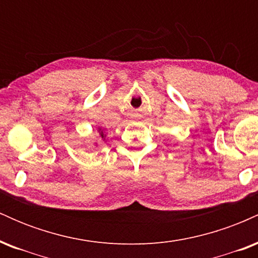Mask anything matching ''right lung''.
Wrapping results in <instances>:
<instances>
[{"mask_svg":"<svg viewBox=\"0 0 258 258\" xmlns=\"http://www.w3.org/2000/svg\"><path fill=\"white\" fill-rule=\"evenodd\" d=\"M98 133H99V138L102 139L103 142H105V137H106V135L104 133V130H102V128H100V127H98Z\"/></svg>","mask_w":258,"mask_h":258,"instance_id":"obj_1","label":"right lung"}]
</instances>
